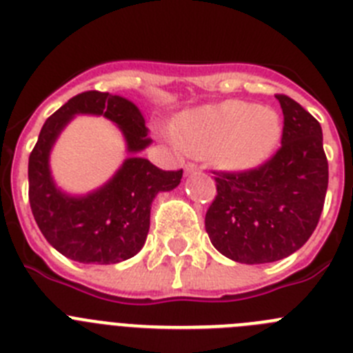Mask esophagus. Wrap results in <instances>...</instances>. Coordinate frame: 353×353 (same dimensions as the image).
Instances as JSON below:
<instances>
[{"label": "esophagus", "instance_id": "1", "mask_svg": "<svg viewBox=\"0 0 353 353\" xmlns=\"http://www.w3.org/2000/svg\"><path fill=\"white\" fill-rule=\"evenodd\" d=\"M198 170H199V168L196 166V164H192V162L185 164V174H192V173H196Z\"/></svg>", "mask_w": 353, "mask_h": 353}]
</instances>
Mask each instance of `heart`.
Wrapping results in <instances>:
<instances>
[{"mask_svg": "<svg viewBox=\"0 0 353 353\" xmlns=\"http://www.w3.org/2000/svg\"><path fill=\"white\" fill-rule=\"evenodd\" d=\"M173 138L187 154L212 157L233 173L260 168L276 154L283 138L281 117L252 102L224 101L180 114Z\"/></svg>", "mask_w": 353, "mask_h": 353, "instance_id": "1", "label": "heart"}]
</instances>
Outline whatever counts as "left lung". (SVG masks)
<instances>
[{
  "instance_id": "8db88e82",
  "label": "left lung",
  "mask_w": 353,
  "mask_h": 353,
  "mask_svg": "<svg viewBox=\"0 0 353 353\" xmlns=\"http://www.w3.org/2000/svg\"><path fill=\"white\" fill-rule=\"evenodd\" d=\"M276 99L285 117L279 152L258 170L217 173V196L205 215L212 245L239 263H270L299 251L325 201L322 127L293 99Z\"/></svg>"
}]
</instances>
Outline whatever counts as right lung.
Segmentation results:
<instances>
[{"label":"right lung","mask_w":353,"mask_h":353,"mask_svg":"<svg viewBox=\"0 0 353 353\" xmlns=\"http://www.w3.org/2000/svg\"><path fill=\"white\" fill-rule=\"evenodd\" d=\"M79 114L104 116L114 123L130 157L101 188L70 195L52 176L50 152L64 127ZM150 143L138 105L113 93H79L46 120L28 162V180L33 217L56 251L79 263L97 265L118 263L141 251L155 196L173 191L182 180V170L162 171L139 157Z\"/></svg>","instance_id":"right-lung-1"}]
</instances>
